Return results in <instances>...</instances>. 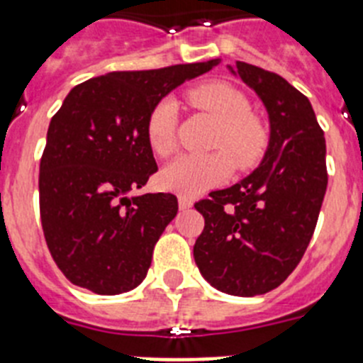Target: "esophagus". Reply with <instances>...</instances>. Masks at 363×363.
<instances>
[{"label":"esophagus","mask_w":363,"mask_h":363,"mask_svg":"<svg viewBox=\"0 0 363 363\" xmlns=\"http://www.w3.org/2000/svg\"><path fill=\"white\" fill-rule=\"evenodd\" d=\"M178 205H179V209H182V211H187V209H191V207H192V201H191V198L179 196L178 198Z\"/></svg>","instance_id":"obj_1"}]
</instances>
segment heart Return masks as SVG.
<instances>
[{
  "label": "heart",
  "instance_id": "obj_1",
  "mask_svg": "<svg viewBox=\"0 0 363 363\" xmlns=\"http://www.w3.org/2000/svg\"><path fill=\"white\" fill-rule=\"evenodd\" d=\"M187 101L220 123L213 147L221 150L179 156L163 169L160 182L172 192L198 196L225 182L233 172L234 163L238 169L255 165L267 147V130L251 114L247 96L229 83L211 82L194 86L187 92ZM176 123L178 105L171 98L158 101L147 118V143L160 158L174 152Z\"/></svg>",
  "mask_w": 363,
  "mask_h": 363
}]
</instances>
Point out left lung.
Returning a JSON list of instances; mask_svg holds the SVG:
<instances>
[{
	"label": "left lung",
	"instance_id": "1",
	"mask_svg": "<svg viewBox=\"0 0 363 363\" xmlns=\"http://www.w3.org/2000/svg\"><path fill=\"white\" fill-rule=\"evenodd\" d=\"M264 101L271 136L258 169L198 201L205 227L194 262L214 289L256 296L277 289L300 264L327 189L325 138L311 101L281 76L230 67Z\"/></svg>",
	"mask_w": 363,
	"mask_h": 363
}]
</instances>
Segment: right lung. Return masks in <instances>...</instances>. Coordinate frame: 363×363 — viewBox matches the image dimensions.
Returning <instances> with one entry per match:
<instances>
[{"mask_svg":"<svg viewBox=\"0 0 363 363\" xmlns=\"http://www.w3.org/2000/svg\"><path fill=\"white\" fill-rule=\"evenodd\" d=\"M220 60L108 72L79 83L50 120L40 162L45 242L67 280L96 294L142 284L178 213L169 192L129 198L158 171L145 136L150 111Z\"/></svg>","mask_w":363,"mask_h":363,"instance_id":"obj_1","label":"right lung"}]
</instances>
